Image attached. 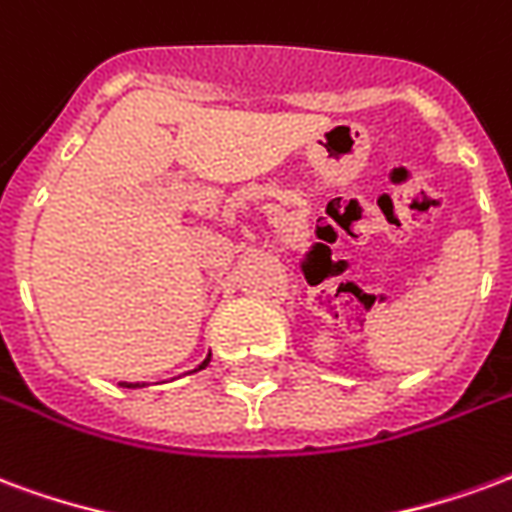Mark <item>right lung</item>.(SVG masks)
I'll return each instance as SVG.
<instances>
[{"label": "right lung", "instance_id": "1", "mask_svg": "<svg viewBox=\"0 0 512 512\" xmlns=\"http://www.w3.org/2000/svg\"><path fill=\"white\" fill-rule=\"evenodd\" d=\"M207 363H210V354H207V360H204V363H201L199 368H196V371H201V368H207ZM122 384H125V387H141V384H138V382H122Z\"/></svg>", "mask_w": 512, "mask_h": 512}]
</instances>
